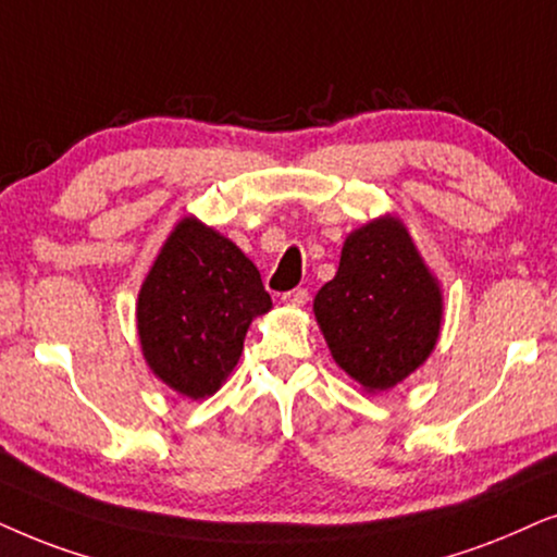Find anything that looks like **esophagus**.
<instances>
[{"label":"esophagus","instance_id":"34e87169","mask_svg":"<svg viewBox=\"0 0 557 557\" xmlns=\"http://www.w3.org/2000/svg\"><path fill=\"white\" fill-rule=\"evenodd\" d=\"M283 302L287 308H302L308 302V290H302V287H298V290H290L283 295Z\"/></svg>","mask_w":557,"mask_h":557}]
</instances>
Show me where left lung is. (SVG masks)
Returning a JSON list of instances; mask_svg holds the SVG:
<instances>
[{"instance_id": "8db88e82", "label": "left lung", "mask_w": 557, "mask_h": 557, "mask_svg": "<svg viewBox=\"0 0 557 557\" xmlns=\"http://www.w3.org/2000/svg\"><path fill=\"white\" fill-rule=\"evenodd\" d=\"M313 313L333 361L376 395L433 354L443 290L405 221L384 213L346 236L336 277L318 290Z\"/></svg>"}]
</instances>
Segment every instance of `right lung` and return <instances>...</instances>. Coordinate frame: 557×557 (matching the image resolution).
<instances>
[{"label":"right lung","mask_w":557,"mask_h":557,"mask_svg":"<svg viewBox=\"0 0 557 557\" xmlns=\"http://www.w3.org/2000/svg\"><path fill=\"white\" fill-rule=\"evenodd\" d=\"M272 308L255 262L232 239L183 216L137 295V336L150 372L206 399L239 364L251 321Z\"/></svg>","instance_id":"add662e5"}]
</instances>
